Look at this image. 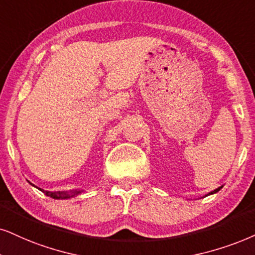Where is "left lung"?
<instances>
[{
    "instance_id": "8db88e82",
    "label": "left lung",
    "mask_w": 255,
    "mask_h": 255,
    "mask_svg": "<svg viewBox=\"0 0 255 255\" xmlns=\"http://www.w3.org/2000/svg\"><path fill=\"white\" fill-rule=\"evenodd\" d=\"M222 188V186L221 187H218V188L217 189H214V191H212V192H209L208 193V194H206L205 196H208V195H212V194H215V193H218L219 191H220V189ZM205 196H204V198H205Z\"/></svg>"
}]
</instances>
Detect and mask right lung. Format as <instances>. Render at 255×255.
Listing matches in <instances>:
<instances>
[{"mask_svg": "<svg viewBox=\"0 0 255 255\" xmlns=\"http://www.w3.org/2000/svg\"><path fill=\"white\" fill-rule=\"evenodd\" d=\"M31 186H34L33 183H30ZM41 192H43L47 196H50L53 199H57V200H66V199H70L74 198V196L81 194L83 193V189H73V191H64V192H49V191H43V189L38 188Z\"/></svg>", "mask_w": 255, "mask_h": 255, "instance_id": "right-lung-1", "label": "right lung"}]
</instances>
